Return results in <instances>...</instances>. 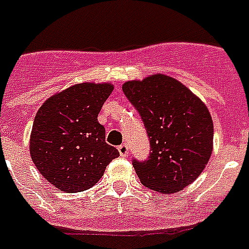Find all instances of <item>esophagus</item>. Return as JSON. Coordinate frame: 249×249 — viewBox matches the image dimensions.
<instances>
[{"label": "esophagus", "instance_id": "obj_1", "mask_svg": "<svg viewBox=\"0 0 249 249\" xmlns=\"http://www.w3.org/2000/svg\"><path fill=\"white\" fill-rule=\"evenodd\" d=\"M118 151H119V155H121L122 158H124V156H127V155H128V145L121 144L119 147H118Z\"/></svg>", "mask_w": 249, "mask_h": 249}]
</instances>
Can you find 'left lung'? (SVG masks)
Returning <instances> with one entry per match:
<instances>
[{
	"mask_svg": "<svg viewBox=\"0 0 249 249\" xmlns=\"http://www.w3.org/2000/svg\"><path fill=\"white\" fill-rule=\"evenodd\" d=\"M148 134V160H132L142 184L172 194L192 184L209 162L214 126L206 105L176 78L152 74L122 85Z\"/></svg>",
	"mask_w": 249,
	"mask_h": 249,
	"instance_id": "8db88e82",
	"label": "left lung"
}]
</instances>
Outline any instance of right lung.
I'll return each instance as SVG.
<instances>
[{
    "label": "right lung",
    "mask_w": 249,
    "mask_h": 249,
    "mask_svg": "<svg viewBox=\"0 0 249 249\" xmlns=\"http://www.w3.org/2000/svg\"><path fill=\"white\" fill-rule=\"evenodd\" d=\"M114 87L76 84L50 97L35 115L30 155L39 173L65 193L94 186L118 149L105 142L98 113Z\"/></svg>",
    "instance_id": "1"
}]
</instances>
